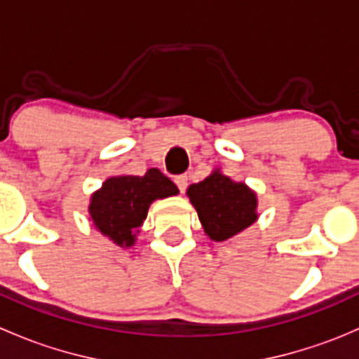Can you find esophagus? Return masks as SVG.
<instances>
[{
  "instance_id": "obj_1",
  "label": "esophagus",
  "mask_w": 359,
  "mask_h": 359,
  "mask_svg": "<svg viewBox=\"0 0 359 359\" xmlns=\"http://www.w3.org/2000/svg\"><path fill=\"white\" fill-rule=\"evenodd\" d=\"M173 182L177 184V187H179L180 193H184V191L187 189V175H179L173 179Z\"/></svg>"
}]
</instances>
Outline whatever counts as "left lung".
<instances>
[{"mask_svg": "<svg viewBox=\"0 0 359 359\" xmlns=\"http://www.w3.org/2000/svg\"><path fill=\"white\" fill-rule=\"evenodd\" d=\"M187 198L196 208L205 234L222 243L245 231L259 219L257 193L213 168L205 180L187 187Z\"/></svg>", "mask_w": 359, "mask_h": 359, "instance_id": "1", "label": "left lung"}]
</instances>
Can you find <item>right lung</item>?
Masks as SVG:
<instances>
[{
	"label": "right lung",
	"instance_id": "add662e5",
	"mask_svg": "<svg viewBox=\"0 0 359 359\" xmlns=\"http://www.w3.org/2000/svg\"><path fill=\"white\" fill-rule=\"evenodd\" d=\"M177 194L175 184L158 168H149L142 177L125 173L109 177L90 196V220L112 243L130 248L135 245L149 206Z\"/></svg>",
	"mask_w": 359,
	"mask_h": 359
}]
</instances>
